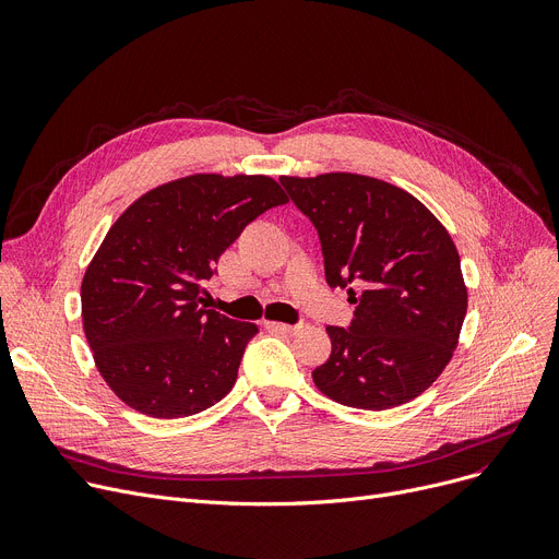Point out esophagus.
<instances>
[{
    "mask_svg": "<svg viewBox=\"0 0 559 559\" xmlns=\"http://www.w3.org/2000/svg\"><path fill=\"white\" fill-rule=\"evenodd\" d=\"M264 329L276 331V333H289V335L301 331L299 324H283V321H264Z\"/></svg>",
    "mask_w": 559,
    "mask_h": 559,
    "instance_id": "esophagus-1",
    "label": "esophagus"
}]
</instances>
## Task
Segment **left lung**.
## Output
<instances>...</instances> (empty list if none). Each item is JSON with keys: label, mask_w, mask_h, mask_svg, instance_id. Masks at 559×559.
<instances>
[{"label": "left lung", "mask_w": 559, "mask_h": 559, "mask_svg": "<svg viewBox=\"0 0 559 559\" xmlns=\"http://www.w3.org/2000/svg\"><path fill=\"white\" fill-rule=\"evenodd\" d=\"M281 186L317 228L326 283L356 306L346 329L326 326L333 350L314 385L360 409L417 399L449 365L466 314L449 230L419 199L371 176H281Z\"/></svg>", "instance_id": "8db88e82"}]
</instances>
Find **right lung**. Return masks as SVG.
Listing matches in <instances>:
<instances>
[{
  "mask_svg": "<svg viewBox=\"0 0 559 559\" xmlns=\"http://www.w3.org/2000/svg\"><path fill=\"white\" fill-rule=\"evenodd\" d=\"M283 203L270 176L197 174L146 192L110 226L83 276L81 312L97 369L127 405L176 419L230 392L258 329L205 306V281Z\"/></svg>",
  "mask_w": 559,
  "mask_h": 559,
  "instance_id": "1",
  "label": "right lung"
}]
</instances>
